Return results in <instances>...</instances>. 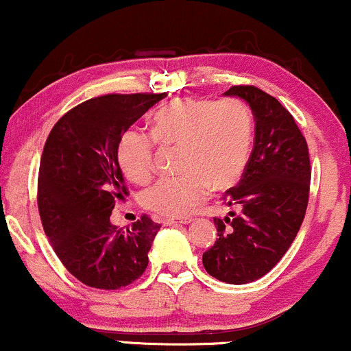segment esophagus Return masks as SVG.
Masks as SVG:
<instances>
[{"label":"esophagus","mask_w":351,"mask_h":351,"mask_svg":"<svg viewBox=\"0 0 351 351\" xmlns=\"http://www.w3.org/2000/svg\"><path fill=\"white\" fill-rule=\"evenodd\" d=\"M191 217H180V219H173V217H168V219H163L165 226H176V224H189L191 223Z\"/></svg>","instance_id":"esophagus-1"}]
</instances>
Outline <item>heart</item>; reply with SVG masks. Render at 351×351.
Here are the masks:
<instances>
[{
    "label": "heart",
    "mask_w": 351,
    "mask_h": 351,
    "mask_svg": "<svg viewBox=\"0 0 351 351\" xmlns=\"http://www.w3.org/2000/svg\"><path fill=\"white\" fill-rule=\"evenodd\" d=\"M150 135L160 147H176V170L142 193L145 208L162 216L191 213L208 189H224L241 178L252 143V120L237 100L206 102L176 99L160 108L150 122ZM119 165L134 183H145L153 170V145L128 132L120 140Z\"/></svg>",
    "instance_id": "b5f03b06"
}]
</instances>
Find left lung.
I'll return each mask as SVG.
<instances>
[{
    "label": "left lung",
    "instance_id": "8db88e82",
    "mask_svg": "<svg viewBox=\"0 0 351 351\" xmlns=\"http://www.w3.org/2000/svg\"><path fill=\"white\" fill-rule=\"evenodd\" d=\"M254 115V147L237 186L224 199L229 211L215 217L217 239L203 254L209 276L226 284H247L265 276L295 239L308 203L310 160L305 136L289 110L252 86H234Z\"/></svg>",
    "mask_w": 351,
    "mask_h": 351
}]
</instances>
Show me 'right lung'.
<instances>
[{"instance_id": "add662e5", "label": "right lung", "mask_w": 351, "mask_h": 351, "mask_svg": "<svg viewBox=\"0 0 351 351\" xmlns=\"http://www.w3.org/2000/svg\"><path fill=\"white\" fill-rule=\"evenodd\" d=\"M167 94H108L74 107L51 130L39 167L38 206L56 254L75 279L95 289L125 287L145 272L160 224L142 216L123 231L112 224L127 195L119 143Z\"/></svg>"}]
</instances>
